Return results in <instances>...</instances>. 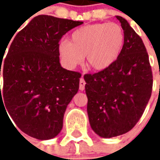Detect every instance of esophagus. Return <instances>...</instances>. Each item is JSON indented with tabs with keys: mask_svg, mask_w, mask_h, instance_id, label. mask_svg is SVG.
I'll return each instance as SVG.
<instances>
[{
	"mask_svg": "<svg viewBox=\"0 0 160 160\" xmlns=\"http://www.w3.org/2000/svg\"><path fill=\"white\" fill-rule=\"evenodd\" d=\"M85 86H86V81L83 78H80V90L84 91L85 90Z\"/></svg>",
	"mask_w": 160,
	"mask_h": 160,
	"instance_id": "34e87169",
	"label": "esophagus"
}]
</instances>
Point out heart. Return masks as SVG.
<instances>
[{
	"instance_id": "heart-1",
	"label": "heart",
	"mask_w": 160,
	"mask_h": 160,
	"mask_svg": "<svg viewBox=\"0 0 160 160\" xmlns=\"http://www.w3.org/2000/svg\"><path fill=\"white\" fill-rule=\"evenodd\" d=\"M125 36L116 23H97L74 31L70 41H62L58 55L65 68L73 69L83 57L95 71H103L113 65L123 49Z\"/></svg>"
}]
</instances>
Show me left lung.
Listing matches in <instances>:
<instances>
[{
  "instance_id": "left-lung-1",
  "label": "left lung",
  "mask_w": 160,
  "mask_h": 160,
  "mask_svg": "<svg viewBox=\"0 0 160 160\" xmlns=\"http://www.w3.org/2000/svg\"><path fill=\"white\" fill-rule=\"evenodd\" d=\"M117 19L125 36L119 58L107 69L84 75L90 125L103 138L131 130L143 114L152 89V73L142 39L126 19Z\"/></svg>"
}]
</instances>
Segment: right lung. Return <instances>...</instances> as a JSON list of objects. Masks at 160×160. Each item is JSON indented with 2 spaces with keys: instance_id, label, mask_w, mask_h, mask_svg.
I'll list each match as a JSON object with an SVG mask.
<instances>
[{
  "instance_id": "1",
  "label": "right lung",
  "mask_w": 160,
  "mask_h": 160,
  "mask_svg": "<svg viewBox=\"0 0 160 160\" xmlns=\"http://www.w3.org/2000/svg\"><path fill=\"white\" fill-rule=\"evenodd\" d=\"M82 24L36 16L16 34L2 70L0 65V103L17 127L32 137L49 140L62 128L63 116L79 90L81 74L62 68L58 45L64 34Z\"/></svg>"
}]
</instances>
